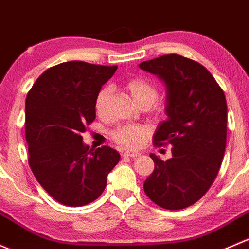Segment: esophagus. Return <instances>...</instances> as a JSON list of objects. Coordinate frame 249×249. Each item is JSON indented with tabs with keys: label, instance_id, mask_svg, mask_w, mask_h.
<instances>
[{
	"label": "esophagus",
	"instance_id": "34e87169",
	"mask_svg": "<svg viewBox=\"0 0 249 249\" xmlns=\"http://www.w3.org/2000/svg\"><path fill=\"white\" fill-rule=\"evenodd\" d=\"M122 156H124V157L137 158V157H140V156H142V153L138 152V151H124V152L122 153Z\"/></svg>",
	"mask_w": 249,
	"mask_h": 249
}]
</instances>
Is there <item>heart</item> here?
Here are the masks:
<instances>
[{
	"label": "heart",
	"mask_w": 249,
	"mask_h": 249,
	"mask_svg": "<svg viewBox=\"0 0 249 249\" xmlns=\"http://www.w3.org/2000/svg\"><path fill=\"white\" fill-rule=\"evenodd\" d=\"M125 89L130 94L133 101L140 107H150L156 102L158 96L157 87L142 78L130 79L125 84ZM111 86L106 85L99 89L94 99V110L98 116H106L110 98H111ZM150 133L146 125L142 124H124L111 132V138L115 142L124 147L135 148L142 142V140Z\"/></svg>",
	"instance_id": "1"
}]
</instances>
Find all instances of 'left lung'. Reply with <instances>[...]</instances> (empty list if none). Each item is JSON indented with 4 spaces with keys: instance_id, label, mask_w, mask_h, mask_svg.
Wrapping results in <instances>:
<instances>
[{
    "instance_id": "left-lung-1",
    "label": "left lung",
    "mask_w": 249,
    "mask_h": 249,
    "mask_svg": "<svg viewBox=\"0 0 249 249\" xmlns=\"http://www.w3.org/2000/svg\"><path fill=\"white\" fill-rule=\"evenodd\" d=\"M139 67L165 84L168 119L158 124L153 145L173 146V157L165 162L150 155L155 170L143 191L163 209H186L205 196L222 164L228 117L224 92L204 66L176 53Z\"/></svg>"
}]
</instances>
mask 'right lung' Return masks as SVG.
Returning <instances> with one entry per match:
<instances>
[{
  "mask_svg": "<svg viewBox=\"0 0 249 249\" xmlns=\"http://www.w3.org/2000/svg\"><path fill=\"white\" fill-rule=\"evenodd\" d=\"M117 66L71 61L47 69L25 104L29 164L40 186L66 206L96 200L120 153L109 146L89 148L81 133L96 119L97 92Z\"/></svg>",
  "mask_w": 249,
  "mask_h": 249,
  "instance_id": "obj_1",
  "label": "right lung"
}]
</instances>
